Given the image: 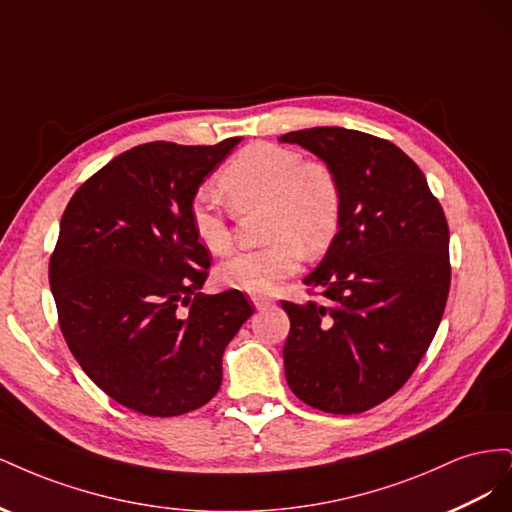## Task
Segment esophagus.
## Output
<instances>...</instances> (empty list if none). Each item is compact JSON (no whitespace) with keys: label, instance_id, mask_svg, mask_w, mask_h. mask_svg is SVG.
I'll list each match as a JSON object with an SVG mask.
<instances>
[{"label":"esophagus","instance_id":"esophagus-1","mask_svg":"<svg viewBox=\"0 0 512 512\" xmlns=\"http://www.w3.org/2000/svg\"><path fill=\"white\" fill-rule=\"evenodd\" d=\"M252 303L256 305V309H265L269 305H273V299L267 297V294H254L252 297Z\"/></svg>","mask_w":512,"mask_h":512}]
</instances>
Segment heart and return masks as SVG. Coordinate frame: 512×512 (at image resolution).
I'll use <instances>...</instances> for the list:
<instances>
[{"instance_id": "b5f03b06", "label": "heart", "mask_w": 512, "mask_h": 512, "mask_svg": "<svg viewBox=\"0 0 512 512\" xmlns=\"http://www.w3.org/2000/svg\"><path fill=\"white\" fill-rule=\"evenodd\" d=\"M220 188L237 211L265 205V237L271 241L218 267L224 286L250 294L271 292L297 273L305 250H327L342 218V190L333 170L282 145L254 143L241 149L220 175ZM190 224L209 252H228L230 228L209 190L194 196Z\"/></svg>"}]
</instances>
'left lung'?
<instances>
[{"label": "left lung", "mask_w": 512, "mask_h": 512, "mask_svg": "<svg viewBox=\"0 0 512 512\" xmlns=\"http://www.w3.org/2000/svg\"><path fill=\"white\" fill-rule=\"evenodd\" d=\"M327 164L342 218L303 284L322 301H282L290 391L331 414H359L397 393L421 363L451 286L448 224L427 179L389 141L346 128L280 136Z\"/></svg>", "instance_id": "left-lung-1"}]
</instances>
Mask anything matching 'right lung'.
<instances>
[{
  "instance_id": "obj_1",
  "label": "right lung",
  "mask_w": 512,
  "mask_h": 512,
  "mask_svg": "<svg viewBox=\"0 0 512 512\" xmlns=\"http://www.w3.org/2000/svg\"><path fill=\"white\" fill-rule=\"evenodd\" d=\"M241 138L138 145L87 179L61 215L49 282L85 374L147 416L192 412L220 391L222 356L254 314L239 290L198 292L211 267L190 205Z\"/></svg>"
}]
</instances>
